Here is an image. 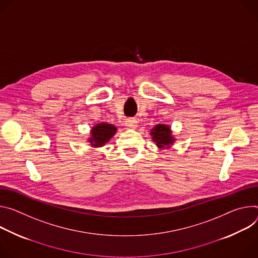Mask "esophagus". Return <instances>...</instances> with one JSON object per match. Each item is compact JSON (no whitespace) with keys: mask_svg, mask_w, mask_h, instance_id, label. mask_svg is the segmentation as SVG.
<instances>
[{"mask_svg":"<svg viewBox=\"0 0 258 258\" xmlns=\"http://www.w3.org/2000/svg\"><path fill=\"white\" fill-rule=\"evenodd\" d=\"M125 124H126V126H127L128 128H130V129H135V128L137 127V121H136L135 119H133V118L127 119Z\"/></svg>","mask_w":258,"mask_h":258,"instance_id":"esophagus-1","label":"esophagus"}]
</instances>
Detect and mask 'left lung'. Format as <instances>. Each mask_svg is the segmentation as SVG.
Here are the masks:
<instances>
[{
  "label": "left lung",
  "mask_w": 258,
  "mask_h": 258,
  "mask_svg": "<svg viewBox=\"0 0 258 258\" xmlns=\"http://www.w3.org/2000/svg\"><path fill=\"white\" fill-rule=\"evenodd\" d=\"M151 135L153 141L156 142V146L159 149H169L175 141L170 127L164 124L156 125L155 128L151 130Z\"/></svg>",
  "instance_id": "obj_1"
}]
</instances>
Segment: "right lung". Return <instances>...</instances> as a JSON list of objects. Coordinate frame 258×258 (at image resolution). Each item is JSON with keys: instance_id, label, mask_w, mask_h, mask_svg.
Returning a JSON list of instances; mask_svg holds the SVG:
<instances>
[{"instance_id": "right-lung-1", "label": "right lung", "mask_w": 258, "mask_h": 258, "mask_svg": "<svg viewBox=\"0 0 258 258\" xmlns=\"http://www.w3.org/2000/svg\"><path fill=\"white\" fill-rule=\"evenodd\" d=\"M117 128L112 124L107 123H99L95 125L91 130V137L88 138V142L93 148H101L103 147L110 138L116 134Z\"/></svg>"}]
</instances>
